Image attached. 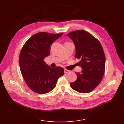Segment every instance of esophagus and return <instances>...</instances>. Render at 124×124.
<instances>
[{
	"label": "esophagus",
	"mask_w": 124,
	"mask_h": 124,
	"mask_svg": "<svg viewBox=\"0 0 124 124\" xmlns=\"http://www.w3.org/2000/svg\"><path fill=\"white\" fill-rule=\"evenodd\" d=\"M70 72V70H67V69H64V73H68V72Z\"/></svg>",
	"instance_id": "34e87169"
}]
</instances>
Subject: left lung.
<instances>
[{"mask_svg": "<svg viewBox=\"0 0 124 124\" xmlns=\"http://www.w3.org/2000/svg\"><path fill=\"white\" fill-rule=\"evenodd\" d=\"M74 43L75 58L80 59L81 73L75 72L77 79L71 82L76 92L86 93L92 92L101 82L105 73L106 58L100 42L89 32L77 30L67 35Z\"/></svg>", "mask_w": 124, "mask_h": 124, "instance_id": "obj_1", "label": "left lung"}]
</instances>
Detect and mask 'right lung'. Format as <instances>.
Wrapping results in <instances>:
<instances>
[{
	"mask_svg": "<svg viewBox=\"0 0 124 124\" xmlns=\"http://www.w3.org/2000/svg\"><path fill=\"white\" fill-rule=\"evenodd\" d=\"M63 34L38 32L28 39L21 50L19 57L21 73L28 86L37 93L51 92L64 74L62 67L52 68L44 61L50 54L51 44Z\"/></svg>",
	"mask_w": 124,
	"mask_h": 124,
	"instance_id": "right-lung-1",
	"label": "right lung"
}]
</instances>
